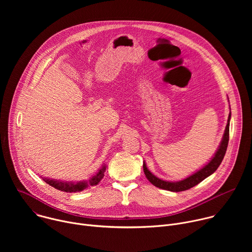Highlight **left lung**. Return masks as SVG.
I'll list each match as a JSON object with an SVG mask.
<instances>
[{
    "instance_id": "left-lung-1",
    "label": "left lung",
    "mask_w": 252,
    "mask_h": 252,
    "mask_svg": "<svg viewBox=\"0 0 252 252\" xmlns=\"http://www.w3.org/2000/svg\"><path fill=\"white\" fill-rule=\"evenodd\" d=\"M230 118H231V112L229 113L227 125L225 126V130H224L222 139L220 141V145L218 151L215 152L214 156L210 158V160L206 164H204L201 168H199L197 171H195L191 175L188 176L187 178L183 179V181L167 182V181H163V179H160L158 176H156L155 174H153L147 167L146 162L143 161V171H145V174H146L147 178L149 179V182L152 183L155 187H157L158 189L173 191V192H178V191H184V190L193 188L194 186L201 183L203 179H205L206 177L211 175L220 165V163L225 156L227 145H228V139H229Z\"/></svg>"
}]
</instances>
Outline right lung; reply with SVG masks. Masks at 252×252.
<instances>
[{
  "instance_id": "1",
  "label": "right lung",
  "mask_w": 252,
  "mask_h": 252,
  "mask_svg": "<svg viewBox=\"0 0 252 252\" xmlns=\"http://www.w3.org/2000/svg\"><path fill=\"white\" fill-rule=\"evenodd\" d=\"M105 164H103L98 171L93 175L89 181H82V182H63V181H58V179H52L49 177H42L43 181L46 182L48 185H50L51 187L61 190V191H64V192H80L83 191L84 189H88L90 186L91 187H94L96 186L104 175V171H105Z\"/></svg>"
}]
</instances>
